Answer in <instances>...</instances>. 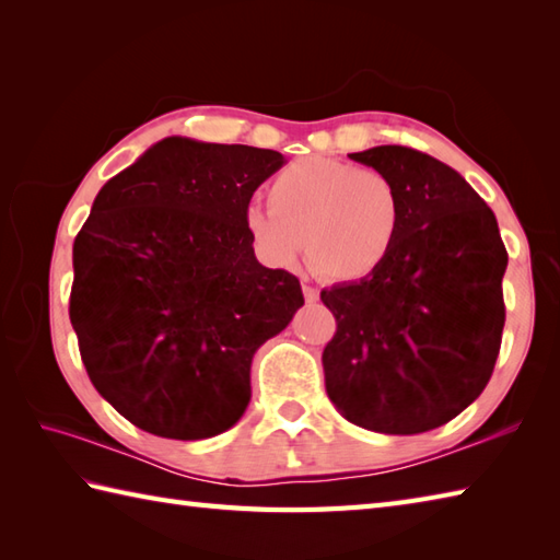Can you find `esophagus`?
I'll use <instances>...</instances> for the list:
<instances>
[{
    "label": "esophagus",
    "mask_w": 560,
    "mask_h": 560,
    "mask_svg": "<svg viewBox=\"0 0 560 560\" xmlns=\"http://www.w3.org/2000/svg\"><path fill=\"white\" fill-rule=\"evenodd\" d=\"M303 295H305V301H307V303H315V301L319 299L317 289H315V287H311V283H303Z\"/></svg>",
    "instance_id": "obj_1"
}]
</instances>
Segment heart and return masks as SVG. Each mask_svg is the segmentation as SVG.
Instances as JSON below:
<instances>
[{
	"instance_id": "obj_1",
	"label": "heart",
	"mask_w": 560,
	"mask_h": 560,
	"mask_svg": "<svg viewBox=\"0 0 560 560\" xmlns=\"http://www.w3.org/2000/svg\"><path fill=\"white\" fill-rule=\"evenodd\" d=\"M269 207L249 205L243 229L257 255L293 267L303 255L335 281H361L389 259L404 223L399 183L380 168L337 159H305L267 187Z\"/></svg>"
}]
</instances>
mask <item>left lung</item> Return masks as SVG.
Masks as SVG:
<instances>
[{
	"label": "left lung",
	"mask_w": 560,
	"mask_h": 560,
	"mask_svg": "<svg viewBox=\"0 0 560 560\" xmlns=\"http://www.w3.org/2000/svg\"><path fill=\"white\" fill-rule=\"evenodd\" d=\"M349 159L395 177L404 223L373 277L319 293L337 317L323 353L327 395L368 431H433L481 395L501 351V231L471 185L428 153L375 147Z\"/></svg>",
	"instance_id": "1"
}]
</instances>
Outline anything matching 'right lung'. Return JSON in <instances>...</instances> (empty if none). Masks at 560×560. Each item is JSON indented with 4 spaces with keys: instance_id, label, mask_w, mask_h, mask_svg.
I'll return each instance as SVG.
<instances>
[{
    "instance_id": "1",
    "label": "right lung",
    "mask_w": 560,
    "mask_h": 560,
    "mask_svg": "<svg viewBox=\"0 0 560 560\" xmlns=\"http://www.w3.org/2000/svg\"><path fill=\"white\" fill-rule=\"evenodd\" d=\"M287 159L165 137L110 177L74 241L69 319L93 387L161 438L229 431L249 404L255 351L305 303L243 229Z\"/></svg>"
}]
</instances>
